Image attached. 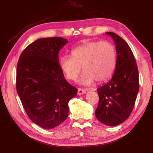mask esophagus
<instances>
[{"label":"esophagus","mask_w":153,"mask_h":153,"mask_svg":"<svg viewBox=\"0 0 153 153\" xmlns=\"http://www.w3.org/2000/svg\"><path fill=\"white\" fill-rule=\"evenodd\" d=\"M86 91H87L86 89L78 88V89H77V94H79V95L84 94H85V93L86 92Z\"/></svg>","instance_id":"obj_1"}]
</instances>
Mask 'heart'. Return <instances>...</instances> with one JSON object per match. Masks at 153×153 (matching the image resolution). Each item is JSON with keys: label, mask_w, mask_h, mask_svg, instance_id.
<instances>
[{"label": "heart", "mask_w": 153, "mask_h": 153, "mask_svg": "<svg viewBox=\"0 0 153 153\" xmlns=\"http://www.w3.org/2000/svg\"><path fill=\"white\" fill-rule=\"evenodd\" d=\"M71 56L59 58V65L69 80H76L81 71L79 79L84 85L92 84L94 80L103 82L109 79L115 69L117 53L114 45L108 41H92L74 48Z\"/></svg>", "instance_id": "heart-1"}]
</instances>
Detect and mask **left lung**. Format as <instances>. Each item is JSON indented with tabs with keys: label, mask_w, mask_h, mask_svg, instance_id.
<instances>
[{
	"label": "left lung",
	"mask_w": 153,
	"mask_h": 153,
	"mask_svg": "<svg viewBox=\"0 0 153 153\" xmlns=\"http://www.w3.org/2000/svg\"><path fill=\"white\" fill-rule=\"evenodd\" d=\"M106 33L115 42L117 64L111 79L97 89L99 101L95 115L105 125L115 126L125 121L133 110L139 91V75L128 43L115 33Z\"/></svg>",
	"instance_id": "8db88e82"
}]
</instances>
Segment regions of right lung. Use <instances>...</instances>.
Listing matches in <instances>:
<instances>
[{
    "mask_svg": "<svg viewBox=\"0 0 153 153\" xmlns=\"http://www.w3.org/2000/svg\"><path fill=\"white\" fill-rule=\"evenodd\" d=\"M67 40L44 38L27 46L17 66L16 88L25 112L36 125L51 129L68 117L69 101L77 90L65 79L59 51Z\"/></svg>",
    "mask_w": 153,
    "mask_h": 153,
    "instance_id": "obj_1",
    "label": "right lung"
}]
</instances>
